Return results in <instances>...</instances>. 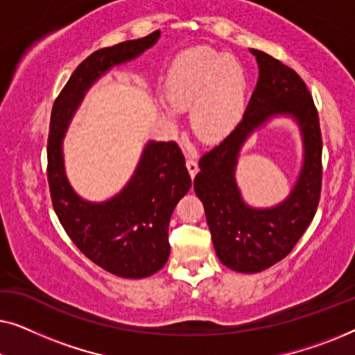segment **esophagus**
Listing matches in <instances>:
<instances>
[{"instance_id":"1","label":"esophagus","mask_w":355,"mask_h":355,"mask_svg":"<svg viewBox=\"0 0 355 355\" xmlns=\"http://www.w3.org/2000/svg\"><path fill=\"white\" fill-rule=\"evenodd\" d=\"M186 166H187V171H189V174H191V178H196V174L198 173V164H197L196 159L187 158Z\"/></svg>"}]
</instances>
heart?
Returning a JSON list of instances; mask_svg holds the SVG:
<instances>
[{
	"label": "heart",
	"instance_id": "1",
	"mask_svg": "<svg viewBox=\"0 0 355 355\" xmlns=\"http://www.w3.org/2000/svg\"><path fill=\"white\" fill-rule=\"evenodd\" d=\"M249 80L244 66L230 53L192 48L179 55L164 79V98L172 106H159L166 123L176 111L191 108L192 132L205 144H218L244 118Z\"/></svg>",
	"mask_w": 355,
	"mask_h": 355
}]
</instances>
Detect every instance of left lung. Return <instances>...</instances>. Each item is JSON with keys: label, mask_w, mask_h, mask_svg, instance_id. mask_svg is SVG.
<instances>
[{"label": "left lung", "mask_w": 355, "mask_h": 355, "mask_svg": "<svg viewBox=\"0 0 355 355\" xmlns=\"http://www.w3.org/2000/svg\"><path fill=\"white\" fill-rule=\"evenodd\" d=\"M259 80L234 132L203 155L193 191L205 208L218 259L239 273L263 271L293 250L312 223L322 189V132L312 95L295 71L250 48ZM276 117L293 119L303 139V166L290 196L278 206H249L235 181L246 139Z\"/></svg>", "instance_id": "1"}]
</instances>
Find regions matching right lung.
I'll return each mask as SVG.
<instances>
[{
  "instance_id": "right-lung-1",
  "label": "right lung",
  "mask_w": 355,
  "mask_h": 355,
  "mask_svg": "<svg viewBox=\"0 0 355 355\" xmlns=\"http://www.w3.org/2000/svg\"><path fill=\"white\" fill-rule=\"evenodd\" d=\"M159 35L155 31L101 48L82 61L53 105L48 135V182L62 227L87 259L130 279L152 276L168 261L169 220L192 184L184 155L174 142L148 140L125 186L108 200L90 202L67 179L62 140L90 87L152 48Z\"/></svg>"
}]
</instances>
